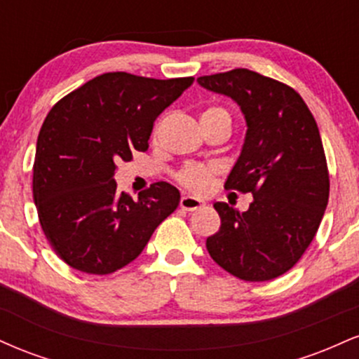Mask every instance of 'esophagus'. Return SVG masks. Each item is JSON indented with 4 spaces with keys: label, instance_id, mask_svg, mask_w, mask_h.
Masks as SVG:
<instances>
[{
    "label": "esophagus",
    "instance_id": "1",
    "mask_svg": "<svg viewBox=\"0 0 359 359\" xmlns=\"http://www.w3.org/2000/svg\"><path fill=\"white\" fill-rule=\"evenodd\" d=\"M204 205V201L199 199V197L194 196H184L180 199V208L185 209V211H196V209H201Z\"/></svg>",
    "mask_w": 359,
    "mask_h": 359
}]
</instances>
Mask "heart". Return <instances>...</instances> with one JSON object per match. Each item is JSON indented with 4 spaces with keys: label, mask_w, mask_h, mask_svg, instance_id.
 Instances as JSON below:
<instances>
[{
    "label": "heart",
    "mask_w": 359,
    "mask_h": 359,
    "mask_svg": "<svg viewBox=\"0 0 359 359\" xmlns=\"http://www.w3.org/2000/svg\"><path fill=\"white\" fill-rule=\"evenodd\" d=\"M203 116H229V114L226 109L217 108V106H211V108L204 111ZM177 179H179L185 187L192 189V191H197V192H203L208 189V185L211 184L212 168L199 165V163H187V165L179 172Z\"/></svg>",
    "instance_id": "heart-1"
}]
</instances>
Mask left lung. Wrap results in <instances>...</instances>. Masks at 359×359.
Wrapping results in <instances>:
<instances>
[{"instance_id": "8db88e82", "label": "left lung", "mask_w": 359, "mask_h": 359, "mask_svg": "<svg viewBox=\"0 0 359 359\" xmlns=\"http://www.w3.org/2000/svg\"><path fill=\"white\" fill-rule=\"evenodd\" d=\"M201 88L240 106L246 135L224 187L253 192L240 212L214 203L219 231L205 248L221 269L265 282L288 271L314 240L329 199V175L319 128L294 89L248 69L203 76Z\"/></svg>"}]
</instances>
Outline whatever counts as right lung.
I'll use <instances>...</instances> for the list:
<instances>
[{"mask_svg": "<svg viewBox=\"0 0 359 359\" xmlns=\"http://www.w3.org/2000/svg\"><path fill=\"white\" fill-rule=\"evenodd\" d=\"M194 77L148 79L108 72L50 109L36 140L34 199L55 253L72 269L113 273L142 253L180 192L155 182L131 199L116 191V163L148 148L154 121Z\"/></svg>", "mask_w": 359, "mask_h": 359, "instance_id": "1", "label": "right lung"}]
</instances>
